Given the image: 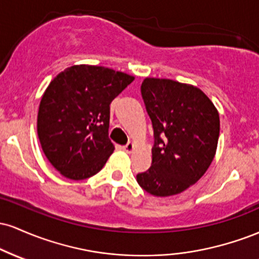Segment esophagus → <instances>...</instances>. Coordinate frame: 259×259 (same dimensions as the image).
<instances>
[{
    "mask_svg": "<svg viewBox=\"0 0 259 259\" xmlns=\"http://www.w3.org/2000/svg\"><path fill=\"white\" fill-rule=\"evenodd\" d=\"M134 148H135V145H134L133 142H127L126 145H124V146H123V150L125 151V152H127V153L133 152Z\"/></svg>",
    "mask_w": 259,
    "mask_h": 259,
    "instance_id": "34e87169",
    "label": "esophagus"
}]
</instances>
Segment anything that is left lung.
<instances>
[{"label":"left lung","instance_id":"obj_1","mask_svg":"<svg viewBox=\"0 0 259 259\" xmlns=\"http://www.w3.org/2000/svg\"><path fill=\"white\" fill-rule=\"evenodd\" d=\"M141 96L153 127L152 164L136 175L139 185L157 197L185 191L212 163L219 139V114L196 86L146 78Z\"/></svg>","mask_w":259,"mask_h":259}]
</instances>
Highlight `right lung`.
I'll list each match as a JSON object with an SVG mask.
<instances>
[{"label":"right lung","instance_id":"obj_1","mask_svg":"<svg viewBox=\"0 0 259 259\" xmlns=\"http://www.w3.org/2000/svg\"><path fill=\"white\" fill-rule=\"evenodd\" d=\"M134 76L97 65H73L50 82L41 99L37 135L45 156L63 177L88 179L114 151L109 105Z\"/></svg>","mask_w":259,"mask_h":259}]
</instances>
